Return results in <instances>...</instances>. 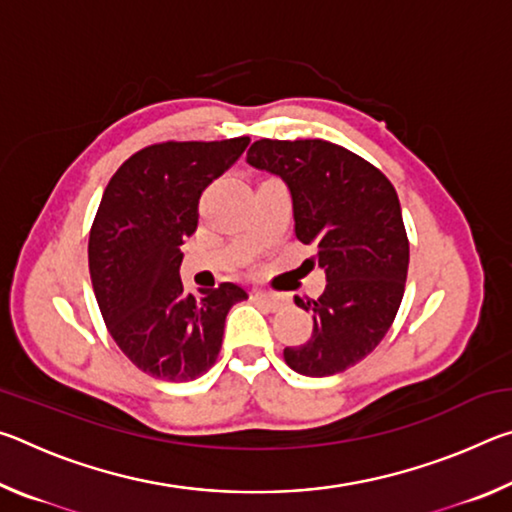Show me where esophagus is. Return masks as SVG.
Instances as JSON below:
<instances>
[{"mask_svg":"<svg viewBox=\"0 0 512 512\" xmlns=\"http://www.w3.org/2000/svg\"><path fill=\"white\" fill-rule=\"evenodd\" d=\"M253 300L259 302V305L273 309V311L280 309L284 305V298L282 296H277V293H268V291H259V289L253 291Z\"/></svg>","mask_w":512,"mask_h":512,"instance_id":"34e87169","label":"esophagus"}]
</instances>
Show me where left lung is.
<instances>
[{
	"instance_id": "obj_1",
	"label": "left lung",
	"mask_w": 512,
	"mask_h": 512,
	"mask_svg": "<svg viewBox=\"0 0 512 512\" xmlns=\"http://www.w3.org/2000/svg\"><path fill=\"white\" fill-rule=\"evenodd\" d=\"M246 160L287 183L296 237L316 246L327 280L318 300L296 298L314 314V332L305 345L284 348V361L305 377L348 370L384 339L404 296L409 239L395 187L325 140H259Z\"/></svg>"
}]
</instances>
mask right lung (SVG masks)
Here are the masks:
<instances>
[{
  "instance_id": "1",
  "label": "right lung",
  "mask_w": 512,
  "mask_h": 512,
  "mask_svg": "<svg viewBox=\"0 0 512 512\" xmlns=\"http://www.w3.org/2000/svg\"><path fill=\"white\" fill-rule=\"evenodd\" d=\"M248 144H151L121 164L103 192L88 244L94 296L119 350L155 379L192 381L210 370L225 316L248 298L232 282L192 296L180 280V246L196 232L198 198Z\"/></svg>"
}]
</instances>
